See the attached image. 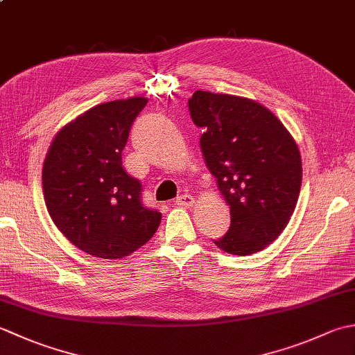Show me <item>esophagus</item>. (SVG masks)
I'll use <instances>...</instances> for the list:
<instances>
[{"label": "esophagus", "instance_id": "esophagus-1", "mask_svg": "<svg viewBox=\"0 0 355 355\" xmlns=\"http://www.w3.org/2000/svg\"><path fill=\"white\" fill-rule=\"evenodd\" d=\"M193 202H195V198L189 193L180 195V197H177V200H175V205L180 207H191V206H193Z\"/></svg>", "mask_w": 355, "mask_h": 355}]
</instances>
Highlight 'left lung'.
Masks as SVG:
<instances>
[{
    "instance_id": "1",
    "label": "left lung",
    "mask_w": 355,
    "mask_h": 355,
    "mask_svg": "<svg viewBox=\"0 0 355 355\" xmlns=\"http://www.w3.org/2000/svg\"><path fill=\"white\" fill-rule=\"evenodd\" d=\"M193 123L201 153L230 206L229 232L215 244L230 254L261 252L281 235L296 207L302 162L296 141L273 112L232 94L195 92Z\"/></svg>"
}]
</instances>
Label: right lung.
Instances as JSON below:
<instances>
[{"label": "right lung", "mask_w": 355, "mask_h": 355, "mask_svg": "<svg viewBox=\"0 0 355 355\" xmlns=\"http://www.w3.org/2000/svg\"><path fill=\"white\" fill-rule=\"evenodd\" d=\"M146 97L101 103L56 134L42 168L44 200L62 235L88 254L120 259L154 236L162 214L141 202L122 150Z\"/></svg>", "instance_id": "1"}]
</instances>
